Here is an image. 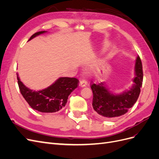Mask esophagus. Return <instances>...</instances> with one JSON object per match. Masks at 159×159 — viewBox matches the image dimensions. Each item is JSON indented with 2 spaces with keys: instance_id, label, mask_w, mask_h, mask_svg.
Instances as JSON below:
<instances>
[{
  "instance_id": "34e87169",
  "label": "esophagus",
  "mask_w": 159,
  "mask_h": 159,
  "mask_svg": "<svg viewBox=\"0 0 159 159\" xmlns=\"http://www.w3.org/2000/svg\"><path fill=\"white\" fill-rule=\"evenodd\" d=\"M87 84H88L87 81L84 80H81L80 82V86H81V87H85V86L87 85Z\"/></svg>"
}]
</instances>
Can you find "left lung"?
I'll use <instances>...</instances> for the list:
<instances>
[{
  "label": "left lung",
  "mask_w": 159,
  "mask_h": 159,
  "mask_svg": "<svg viewBox=\"0 0 159 159\" xmlns=\"http://www.w3.org/2000/svg\"><path fill=\"white\" fill-rule=\"evenodd\" d=\"M134 74V84L131 88L120 94L110 92L103 82L91 85L93 91L92 106L98 117L104 119H116L125 114L133 106L140 94L143 78L142 62L139 56L136 59Z\"/></svg>",
  "instance_id": "left-lung-1"
}]
</instances>
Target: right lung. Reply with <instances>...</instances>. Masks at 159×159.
<instances>
[{
    "instance_id": "1",
    "label": "right lung",
    "mask_w": 159,
    "mask_h": 159,
    "mask_svg": "<svg viewBox=\"0 0 159 159\" xmlns=\"http://www.w3.org/2000/svg\"><path fill=\"white\" fill-rule=\"evenodd\" d=\"M46 31L36 32L28 41ZM19 89L23 98L30 106L42 113H55L65 107L68 96L78 85L80 82L75 78H60L46 89L33 91L22 84L17 74Z\"/></svg>"
}]
</instances>
